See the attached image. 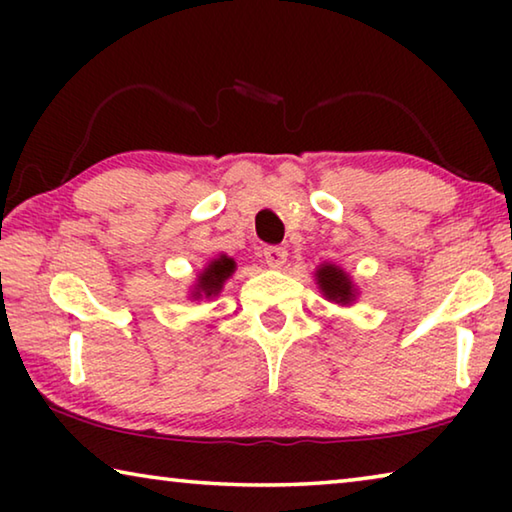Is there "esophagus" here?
Returning <instances> with one entry per match:
<instances>
[{"label": "esophagus", "instance_id": "obj_1", "mask_svg": "<svg viewBox=\"0 0 512 512\" xmlns=\"http://www.w3.org/2000/svg\"><path fill=\"white\" fill-rule=\"evenodd\" d=\"M287 255H289L287 248H282V246H266L264 248V259L271 268H282L284 262H287Z\"/></svg>", "mask_w": 512, "mask_h": 512}]
</instances>
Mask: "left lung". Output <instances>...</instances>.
<instances>
[{"mask_svg": "<svg viewBox=\"0 0 512 512\" xmlns=\"http://www.w3.org/2000/svg\"><path fill=\"white\" fill-rule=\"evenodd\" d=\"M316 284L323 291V296L336 305H350L357 298V289H354L350 275L336 264H320L316 268Z\"/></svg>", "mask_w": 512, "mask_h": 512, "instance_id": "8db88e82", "label": "left lung"}]
</instances>
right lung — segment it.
<instances>
[{
	"label": "right lung",
	"mask_w": 512,
	"mask_h": 512,
	"mask_svg": "<svg viewBox=\"0 0 512 512\" xmlns=\"http://www.w3.org/2000/svg\"><path fill=\"white\" fill-rule=\"evenodd\" d=\"M237 271V264L235 259L228 257V255H219L216 259H212L210 264H207L201 273H198V280L194 284V291H192V298H214L219 296L223 284L228 277Z\"/></svg>",
	"instance_id": "right-lung-1"
}]
</instances>
